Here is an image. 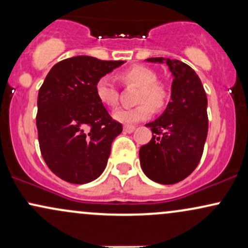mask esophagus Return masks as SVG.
Returning <instances> with one entry per match:
<instances>
[{
	"instance_id": "1",
	"label": "esophagus",
	"mask_w": 248,
	"mask_h": 248,
	"mask_svg": "<svg viewBox=\"0 0 248 248\" xmlns=\"http://www.w3.org/2000/svg\"><path fill=\"white\" fill-rule=\"evenodd\" d=\"M124 130L126 133H133L134 130H135V127H134V126H124Z\"/></svg>"
}]
</instances>
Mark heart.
<instances>
[{"label":"heart","mask_w":248,"mask_h":248,"mask_svg":"<svg viewBox=\"0 0 248 248\" xmlns=\"http://www.w3.org/2000/svg\"><path fill=\"white\" fill-rule=\"evenodd\" d=\"M120 80L126 86H140L138 92V102L135 107H124L113 113L114 120L121 124H138L148 120L156 109H162L170 99V87L166 81L158 80L156 71L146 65H134L119 75ZM95 95L102 105L115 107L119 102V90L115 80L110 76H102L94 85Z\"/></svg>","instance_id":"obj_1"}]
</instances>
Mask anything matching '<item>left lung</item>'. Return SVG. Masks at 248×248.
I'll return each mask as SVG.
<instances>
[{
    "label": "left lung",
    "mask_w": 248,
    "mask_h": 248,
    "mask_svg": "<svg viewBox=\"0 0 248 248\" xmlns=\"http://www.w3.org/2000/svg\"><path fill=\"white\" fill-rule=\"evenodd\" d=\"M166 62L172 75L171 101L160 118L146 126L153 132L149 143L140 148V163L156 183L183 181L198 166L207 136V98L197 73L177 59L148 58Z\"/></svg>",
    "instance_id": "obj_1"
}]
</instances>
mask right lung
<instances>
[{"instance_id":"right-lung-1","label":"right lung","mask_w":248,"mask_h":248,"mask_svg":"<svg viewBox=\"0 0 248 248\" xmlns=\"http://www.w3.org/2000/svg\"><path fill=\"white\" fill-rule=\"evenodd\" d=\"M122 61L76 56L57 62L39 88L36 116L38 142L50 170L73 184H85L101 175L112 142L122 132L95 95L102 76Z\"/></svg>"}]
</instances>
